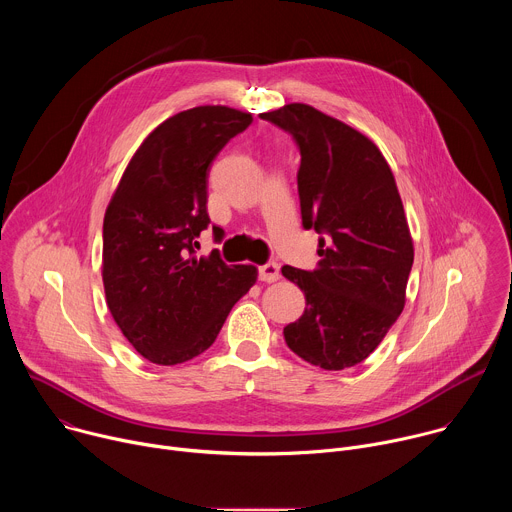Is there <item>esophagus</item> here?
Instances as JSON below:
<instances>
[{
	"mask_svg": "<svg viewBox=\"0 0 512 512\" xmlns=\"http://www.w3.org/2000/svg\"><path fill=\"white\" fill-rule=\"evenodd\" d=\"M259 279L265 281V283L277 281V279H279V265L273 263V261L261 265V267H259Z\"/></svg>",
	"mask_w": 512,
	"mask_h": 512,
	"instance_id": "34e87169",
	"label": "esophagus"
}]
</instances>
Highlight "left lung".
I'll return each mask as SVG.
<instances>
[{
  "label": "left lung",
  "instance_id": "obj_1",
  "mask_svg": "<svg viewBox=\"0 0 512 512\" xmlns=\"http://www.w3.org/2000/svg\"><path fill=\"white\" fill-rule=\"evenodd\" d=\"M261 119L298 143L302 225L322 235L314 271L281 267L306 296L300 320L283 328L285 342L324 371L354 367L405 306L413 241L393 172L367 135L310 105L289 103Z\"/></svg>",
  "mask_w": 512,
  "mask_h": 512
}]
</instances>
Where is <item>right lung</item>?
Wrapping results in <instances>:
<instances>
[{"mask_svg": "<svg viewBox=\"0 0 512 512\" xmlns=\"http://www.w3.org/2000/svg\"><path fill=\"white\" fill-rule=\"evenodd\" d=\"M251 121V113L225 105L166 119L143 139L107 206V308L150 362L170 367L202 354L257 281V267L227 265L216 249L196 255L198 237L210 225V164ZM212 233L216 241L225 235L221 227Z\"/></svg>", "mask_w": 512, "mask_h": 512, "instance_id": "right-lung-1", "label": "right lung"}]
</instances>
